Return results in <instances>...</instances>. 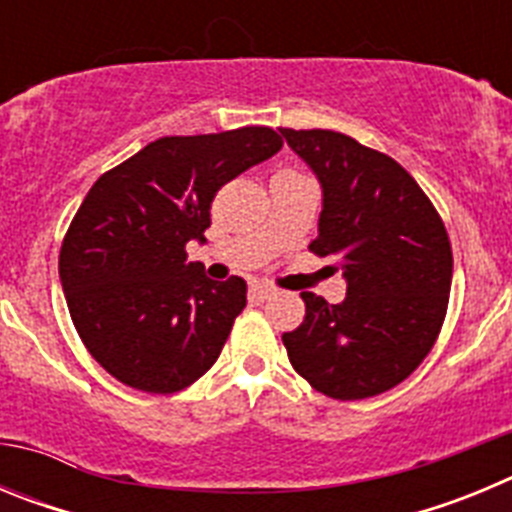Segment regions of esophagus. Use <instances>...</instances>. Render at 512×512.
I'll use <instances>...</instances> for the list:
<instances>
[{
	"label": "esophagus",
	"mask_w": 512,
	"mask_h": 512,
	"mask_svg": "<svg viewBox=\"0 0 512 512\" xmlns=\"http://www.w3.org/2000/svg\"><path fill=\"white\" fill-rule=\"evenodd\" d=\"M274 292H277V289L271 287V284H264V282H256L251 287V295L256 297V300H269V297L274 295Z\"/></svg>",
	"instance_id": "1"
}]
</instances>
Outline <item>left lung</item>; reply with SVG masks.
Here are the masks:
<instances>
[{
    "instance_id": "1",
    "label": "left lung",
    "mask_w": 512,
    "mask_h": 512,
    "mask_svg": "<svg viewBox=\"0 0 512 512\" xmlns=\"http://www.w3.org/2000/svg\"><path fill=\"white\" fill-rule=\"evenodd\" d=\"M323 187L310 251L336 259L346 300L302 292L305 320L282 341L295 372L333 400L392 390L420 366L449 307V233L413 176L333 130L282 128Z\"/></svg>"
}]
</instances>
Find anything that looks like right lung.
<instances>
[{
  "label": "right lung",
  "instance_id": "obj_1",
  "mask_svg": "<svg viewBox=\"0 0 512 512\" xmlns=\"http://www.w3.org/2000/svg\"><path fill=\"white\" fill-rule=\"evenodd\" d=\"M282 148L271 128L171 135L104 171L63 238L58 274L89 354L115 379L174 395L217 361L246 282H212L187 243L205 241L217 189Z\"/></svg>",
  "mask_w": 512,
  "mask_h": 512
}]
</instances>
